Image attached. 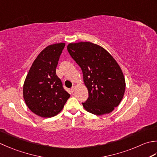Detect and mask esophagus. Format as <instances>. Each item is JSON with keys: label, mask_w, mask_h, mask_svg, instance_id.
<instances>
[{"label": "esophagus", "mask_w": 157, "mask_h": 157, "mask_svg": "<svg viewBox=\"0 0 157 157\" xmlns=\"http://www.w3.org/2000/svg\"><path fill=\"white\" fill-rule=\"evenodd\" d=\"M75 90V86H73L71 88V91L72 92V93H73V92H74Z\"/></svg>", "instance_id": "obj_1"}]
</instances>
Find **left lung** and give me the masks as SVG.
I'll return each instance as SVG.
<instances>
[{"label":"left lung","mask_w":157,"mask_h":157,"mask_svg":"<svg viewBox=\"0 0 157 157\" xmlns=\"http://www.w3.org/2000/svg\"><path fill=\"white\" fill-rule=\"evenodd\" d=\"M67 50L80 67L88 98L82 105L101 116L112 112L123 98L125 80L121 67L105 49L90 42L70 44Z\"/></svg>","instance_id":"8db88e82"}]
</instances>
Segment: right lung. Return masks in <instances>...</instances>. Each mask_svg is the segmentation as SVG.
Masks as SVG:
<instances>
[{
	"instance_id": "add662e5",
	"label": "right lung",
	"mask_w": 157,
	"mask_h": 157,
	"mask_svg": "<svg viewBox=\"0 0 157 157\" xmlns=\"http://www.w3.org/2000/svg\"><path fill=\"white\" fill-rule=\"evenodd\" d=\"M65 44L50 45L34 61L24 84V99L28 107L41 117L50 118L63 109L70 94L56 75L58 60Z\"/></svg>"
}]
</instances>
